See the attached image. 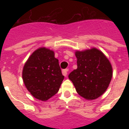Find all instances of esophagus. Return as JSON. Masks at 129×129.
I'll use <instances>...</instances> for the list:
<instances>
[{"instance_id":"obj_1","label":"esophagus","mask_w":129,"mask_h":129,"mask_svg":"<svg viewBox=\"0 0 129 129\" xmlns=\"http://www.w3.org/2000/svg\"><path fill=\"white\" fill-rule=\"evenodd\" d=\"M68 69H64L62 70V74L64 76H67L68 75Z\"/></svg>"}]
</instances>
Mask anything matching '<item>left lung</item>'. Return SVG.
I'll list each match as a JSON object with an SVG mask.
<instances>
[{
  "label": "left lung",
  "instance_id": "1",
  "mask_svg": "<svg viewBox=\"0 0 129 129\" xmlns=\"http://www.w3.org/2000/svg\"><path fill=\"white\" fill-rule=\"evenodd\" d=\"M78 68L69 74L76 92L87 100H94L108 88L112 77L110 61L101 51L96 48L76 51Z\"/></svg>",
  "mask_w": 129,
  "mask_h": 129
}]
</instances>
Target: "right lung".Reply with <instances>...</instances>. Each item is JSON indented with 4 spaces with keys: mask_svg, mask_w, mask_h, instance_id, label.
I'll return each instance as SVG.
<instances>
[{
    "mask_svg": "<svg viewBox=\"0 0 129 129\" xmlns=\"http://www.w3.org/2000/svg\"><path fill=\"white\" fill-rule=\"evenodd\" d=\"M23 80L31 94L45 101L59 91L64 76L53 51L37 49L27 59L23 70Z\"/></svg>",
    "mask_w": 129,
    "mask_h": 129,
    "instance_id": "1",
    "label": "right lung"
}]
</instances>
